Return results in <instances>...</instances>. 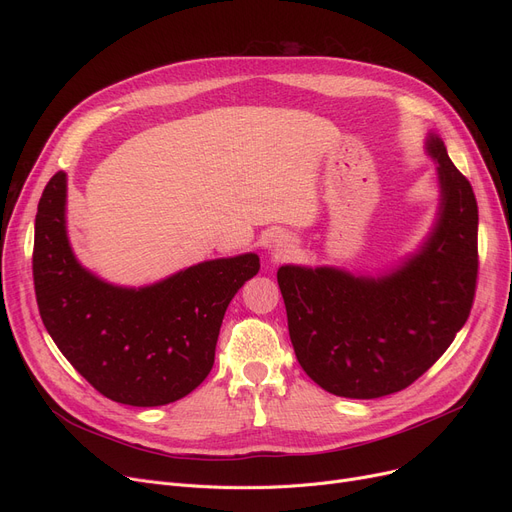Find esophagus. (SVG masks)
Returning <instances> with one entry per match:
<instances>
[{
  "mask_svg": "<svg viewBox=\"0 0 512 512\" xmlns=\"http://www.w3.org/2000/svg\"><path fill=\"white\" fill-rule=\"evenodd\" d=\"M288 253H292V242L286 240V238H280L276 249H274V255H276V257H286Z\"/></svg>",
  "mask_w": 512,
  "mask_h": 512,
  "instance_id": "1",
  "label": "esophagus"
}]
</instances>
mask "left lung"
Listing matches in <instances>:
<instances>
[{"mask_svg":"<svg viewBox=\"0 0 512 512\" xmlns=\"http://www.w3.org/2000/svg\"><path fill=\"white\" fill-rule=\"evenodd\" d=\"M442 186L440 220L421 253L390 276L355 278L332 267L284 265L278 284L301 367L344 398L409 388L469 319L477 288V201L442 139L429 137Z\"/></svg>","mask_w":512,"mask_h":512,"instance_id":"8db88e82","label":"left lung"}]
</instances>
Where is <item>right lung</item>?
Masks as SVG:
<instances>
[{"instance_id": "right-lung-1", "label": "right lung", "mask_w": 512, "mask_h": 512, "mask_svg": "<svg viewBox=\"0 0 512 512\" xmlns=\"http://www.w3.org/2000/svg\"><path fill=\"white\" fill-rule=\"evenodd\" d=\"M64 207L66 174L56 172L37 207L33 280L62 355L122 405L159 407L193 392L213 367L224 313L259 272V257L205 261L141 290L110 286L74 259Z\"/></svg>"}]
</instances>
